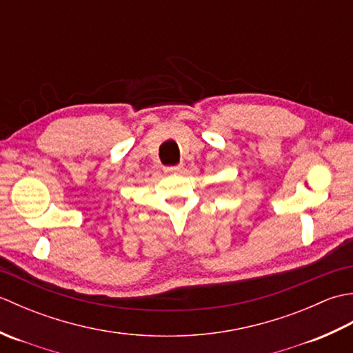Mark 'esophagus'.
<instances>
[{
    "label": "esophagus",
    "mask_w": 353,
    "mask_h": 353,
    "mask_svg": "<svg viewBox=\"0 0 353 353\" xmlns=\"http://www.w3.org/2000/svg\"><path fill=\"white\" fill-rule=\"evenodd\" d=\"M163 171L168 172V174H174V172H182L183 171V165H174V167H165Z\"/></svg>",
    "instance_id": "obj_1"
}]
</instances>
